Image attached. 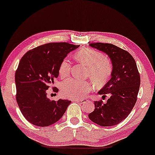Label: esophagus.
<instances>
[{
    "mask_svg": "<svg viewBox=\"0 0 155 155\" xmlns=\"http://www.w3.org/2000/svg\"><path fill=\"white\" fill-rule=\"evenodd\" d=\"M74 101L80 102V103H85V102L87 101V100H86V99H80V100L75 99V100H74Z\"/></svg>",
    "mask_w": 155,
    "mask_h": 155,
    "instance_id": "esophagus-1",
    "label": "esophagus"
}]
</instances>
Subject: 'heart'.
Returning a JSON list of instances; mask_svg holds the SVG:
<instances>
[{"mask_svg":"<svg viewBox=\"0 0 155 155\" xmlns=\"http://www.w3.org/2000/svg\"><path fill=\"white\" fill-rule=\"evenodd\" d=\"M75 59L89 68L88 76L98 87H103L109 80L112 72L110 60L104 58L100 52L91 49L82 48L74 55ZM71 69L70 60L65 58L60 63L59 74L60 77L65 78L69 75ZM91 82H82L74 79H68L61 84V93L68 98H82L92 90Z\"/></svg>","mask_w":155,"mask_h":155,"instance_id":"1","label":"heart"}]
</instances>
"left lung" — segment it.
I'll use <instances>...</instances> for the list:
<instances>
[{
	"mask_svg": "<svg viewBox=\"0 0 155 155\" xmlns=\"http://www.w3.org/2000/svg\"><path fill=\"white\" fill-rule=\"evenodd\" d=\"M106 53L112 62L111 78L98 92L99 95L110 97L106 103L95 101V110L89 119L102 127L119 124L129 115L136 103L140 85V76L133 57L127 51L110 43L89 44Z\"/></svg>",
	"mask_w": 155,
	"mask_h": 155,
	"instance_id": "obj_1",
	"label": "left lung"
}]
</instances>
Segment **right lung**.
Listing matches in <instances>:
<instances>
[{"instance_id": "right-lung-1", "label": "right lung", "mask_w": 155, "mask_h": 155, "mask_svg": "<svg viewBox=\"0 0 155 155\" xmlns=\"http://www.w3.org/2000/svg\"><path fill=\"white\" fill-rule=\"evenodd\" d=\"M79 47L68 43H47L28 51L20 60L15 75L16 101L31 124L49 126L63 117L71 101L50 100L46 90L59 75L62 61Z\"/></svg>"}]
</instances>
